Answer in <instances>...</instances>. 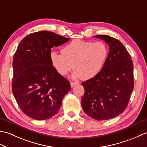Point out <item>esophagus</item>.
<instances>
[{
	"mask_svg": "<svg viewBox=\"0 0 147 147\" xmlns=\"http://www.w3.org/2000/svg\"><path fill=\"white\" fill-rule=\"evenodd\" d=\"M70 84H71V87H73V86H75V85H78V83H77V82H71L70 83Z\"/></svg>",
	"mask_w": 147,
	"mask_h": 147,
	"instance_id": "1",
	"label": "esophagus"
}]
</instances>
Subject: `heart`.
Here are the masks:
<instances>
[{
  "mask_svg": "<svg viewBox=\"0 0 147 147\" xmlns=\"http://www.w3.org/2000/svg\"><path fill=\"white\" fill-rule=\"evenodd\" d=\"M62 54H50L53 67L61 76L66 75L72 67V77L83 80L93 78L102 70L108 55L104 43L74 40L61 49Z\"/></svg>",
  "mask_w": 147,
  "mask_h": 147,
  "instance_id": "heart-1",
  "label": "heart"
}]
</instances>
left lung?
<instances>
[{"instance_id":"left-lung-1","label":"left lung","mask_w":147,"mask_h":147,"mask_svg":"<svg viewBox=\"0 0 147 147\" xmlns=\"http://www.w3.org/2000/svg\"><path fill=\"white\" fill-rule=\"evenodd\" d=\"M95 36L107 43L109 52L100 73L82 83V106L89 117L102 121L117 117L126 109L134 88L133 64L119 40L108 35Z\"/></svg>"}]
</instances>
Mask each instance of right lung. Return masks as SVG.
<instances>
[{"instance_id":"right-lung-1","label":"right lung","mask_w":147,"mask_h":147,"mask_svg":"<svg viewBox=\"0 0 147 147\" xmlns=\"http://www.w3.org/2000/svg\"><path fill=\"white\" fill-rule=\"evenodd\" d=\"M69 38L48 31L31 33L21 40L14 55L12 90L24 114L36 120L54 116L71 89L70 82L53 67L52 49Z\"/></svg>"}]
</instances>
